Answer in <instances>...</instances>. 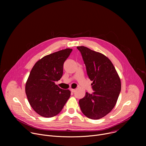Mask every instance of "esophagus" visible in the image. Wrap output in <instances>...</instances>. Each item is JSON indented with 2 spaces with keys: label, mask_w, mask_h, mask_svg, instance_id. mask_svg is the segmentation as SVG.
<instances>
[{
  "label": "esophagus",
  "mask_w": 146,
  "mask_h": 146,
  "mask_svg": "<svg viewBox=\"0 0 146 146\" xmlns=\"http://www.w3.org/2000/svg\"><path fill=\"white\" fill-rule=\"evenodd\" d=\"M70 91H71V92H75V89H70Z\"/></svg>",
  "instance_id": "obj_1"
}]
</instances>
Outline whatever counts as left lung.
<instances>
[{
  "instance_id": "left-lung-1",
  "label": "left lung",
  "mask_w": 146,
  "mask_h": 146,
  "mask_svg": "<svg viewBox=\"0 0 146 146\" xmlns=\"http://www.w3.org/2000/svg\"><path fill=\"white\" fill-rule=\"evenodd\" d=\"M87 74L92 81L94 92H86L79 100L82 113L87 117L98 119L109 114L114 108L119 95L120 78L111 60L105 55L84 47L78 46Z\"/></svg>"
}]
</instances>
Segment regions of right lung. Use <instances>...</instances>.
<instances>
[{"mask_svg":"<svg viewBox=\"0 0 146 146\" xmlns=\"http://www.w3.org/2000/svg\"><path fill=\"white\" fill-rule=\"evenodd\" d=\"M72 49L66 48L44 56L32 68L25 85L30 105L40 115L50 118L58 114L70 96L69 90L55 84L63 74L64 62Z\"/></svg>","mask_w":146,"mask_h":146,"instance_id":"right-lung-1","label":"right lung"}]
</instances>
